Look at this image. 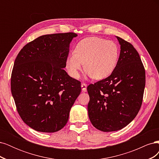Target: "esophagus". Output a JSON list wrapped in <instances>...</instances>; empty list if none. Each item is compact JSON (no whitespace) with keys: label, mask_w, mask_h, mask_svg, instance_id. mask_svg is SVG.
<instances>
[{"label":"esophagus","mask_w":159,"mask_h":159,"mask_svg":"<svg viewBox=\"0 0 159 159\" xmlns=\"http://www.w3.org/2000/svg\"><path fill=\"white\" fill-rule=\"evenodd\" d=\"M81 89H82V91H84V92H85V91H87V85H86L85 83L81 84Z\"/></svg>","instance_id":"obj_1"}]
</instances>
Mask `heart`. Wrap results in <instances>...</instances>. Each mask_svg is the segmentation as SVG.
Instances as JSON below:
<instances>
[{
	"label": "heart",
	"mask_w": 159,
	"mask_h": 159,
	"mask_svg": "<svg viewBox=\"0 0 159 159\" xmlns=\"http://www.w3.org/2000/svg\"><path fill=\"white\" fill-rule=\"evenodd\" d=\"M119 50L116 43L97 36L88 37L77 44L75 53L66 60V68L75 78L85 64L90 77L102 80L112 73L117 66Z\"/></svg>",
	"instance_id": "1"
}]
</instances>
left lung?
Returning a JSON list of instances; mask_svg holds the SVG:
<instances>
[{
	"mask_svg": "<svg viewBox=\"0 0 159 159\" xmlns=\"http://www.w3.org/2000/svg\"><path fill=\"white\" fill-rule=\"evenodd\" d=\"M121 51L109 77L88 86L91 123L100 131L111 132L126 127L141 107L145 87V70L133 46L116 36Z\"/></svg>",
	"mask_w": 159,
	"mask_h": 159,
	"instance_id": "1",
	"label": "left lung"
}]
</instances>
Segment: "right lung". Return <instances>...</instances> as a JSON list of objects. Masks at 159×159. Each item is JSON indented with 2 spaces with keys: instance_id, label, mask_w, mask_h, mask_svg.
Listing matches in <instances>:
<instances>
[{
  "instance_id": "right-lung-1",
  "label": "right lung",
  "mask_w": 159,
  "mask_h": 159,
  "mask_svg": "<svg viewBox=\"0 0 159 159\" xmlns=\"http://www.w3.org/2000/svg\"><path fill=\"white\" fill-rule=\"evenodd\" d=\"M73 32L43 35L18 53L11 75V92L17 111L37 131L54 133L68 122L81 93V82L64 70Z\"/></svg>"
}]
</instances>
